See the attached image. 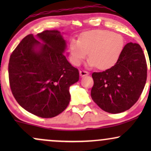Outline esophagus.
Segmentation results:
<instances>
[{"label":"esophagus","mask_w":151,"mask_h":151,"mask_svg":"<svg viewBox=\"0 0 151 151\" xmlns=\"http://www.w3.org/2000/svg\"><path fill=\"white\" fill-rule=\"evenodd\" d=\"M79 74H80L81 77H84V76H86L89 74V72L87 71L84 70H81L79 71Z\"/></svg>","instance_id":"1"}]
</instances>
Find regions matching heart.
<instances>
[{
  "label": "heart",
  "mask_w": 151,
  "mask_h": 151,
  "mask_svg": "<svg viewBox=\"0 0 151 151\" xmlns=\"http://www.w3.org/2000/svg\"><path fill=\"white\" fill-rule=\"evenodd\" d=\"M124 47L125 40L121 35L108 30H93L81 34L79 40L72 39L69 51L75 66L80 65L89 52V65L106 70L117 63Z\"/></svg>",
  "instance_id": "1"
}]
</instances>
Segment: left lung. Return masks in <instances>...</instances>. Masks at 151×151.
I'll list each match as a JSON object with an SVG mask.
<instances>
[{"instance_id":"obj_1","label":"left lung","mask_w":151,"mask_h":151,"mask_svg":"<svg viewBox=\"0 0 151 151\" xmlns=\"http://www.w3.org/2000/svg\"><path fill=\"white\" fill-rule=\"evenodd\" d=\"M91 76L93 101L108 113L125 111L136 103L146 82L147 63L143 50L137 43H128L115 65Z\"/></svg>"}]
</instances>
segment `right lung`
Instances as JSON below:
<instances>
[{"instance_id":"obj_1","label":"right lung","mask_w":151,"mask_h":151,"mask_svg":"<svg viewBox=\"0 0 151 151\" xmlns=\"http://www.w3.org/2000/svg\"><path fill=\"white\" fill-rule=\"evenodd\" d=\"M27 35L10 57L8 76L15 100L30 113L52 118L70 101L69 88L79 80V70L67 61L65 40L58 30ZM38 49H37V47Z\"/></svg>"}]
</instances>
